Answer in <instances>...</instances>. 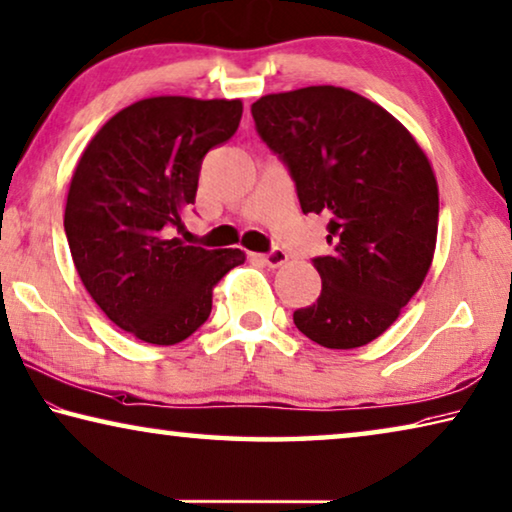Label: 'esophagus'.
Returning a JSON list of instances; mask_svg holds the SVG:
<instances>
[{
  "label": "esophagus",
  "instance_id": "esophagus-1",
  "mask_svg": "<svg viewBox=\"0 0 512 512\" xmlns=\"http://www.w3.org/2000/svg\"><path fill=\"white\" fill-rule=\"evenodd\" d=\"M257 257L262 259V262L269 266V269H278V266L287 262V253H285V250H280V248H273V250H269V253L257 255Z\"/></svg>",
  "mask_w": 512,
  "mask_h": 512
}]
</instances>
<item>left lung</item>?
<instances>
[{"instance_id":"left-lung-1","label":"left lung","mask_w":512,"mask_h":512,"mask_svg":"<svg viewBox=\"0 0 512 512\" xmlns=\"http://www.w3.org/2000/svg\"><path fill=\"white\" fill-rule=\"evenodd\" d=\"M250 111L303 214L330 216L332 253L312 259L321 296L294 312L296 328L326 348L373 342L431 269L440 198L428 157L392 113L346 88L264 95Z\"/></svg>"}]
</instances>
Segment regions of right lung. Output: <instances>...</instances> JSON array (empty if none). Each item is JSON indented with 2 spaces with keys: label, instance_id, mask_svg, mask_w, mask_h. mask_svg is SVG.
Listing matches in <instances>:
<instances>
[{
  "label": "right lung",
  "instance_id": "add662e5",
  "mask_svg": "<svg viewBox=\"0 0 512 512\" xmlns=\"http://www.w3.org/2000/svg\"><path fill=\"white\" fill-rule=\"evenodd\" d=\"M239 100L164 95L118 111L72 175L66 227L72 262L100 310L141 342L173 346L212 312V289L246 262L173 237L196 202L205 154L232 139Z\"/></svg>",
  "mask_w": 512,
  "mask_h": 512
}]
</instances>
